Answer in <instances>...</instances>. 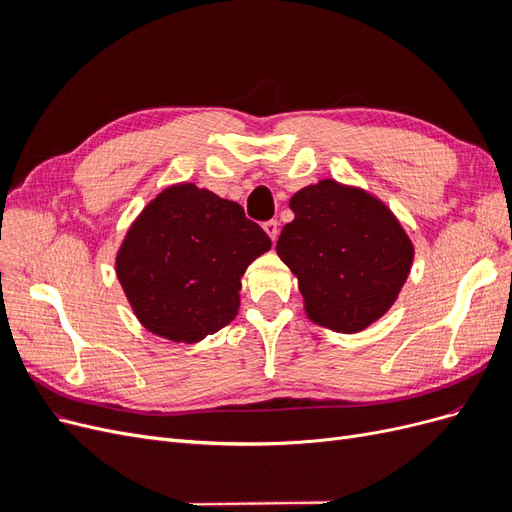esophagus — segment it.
I'll use <instances>...</instances> for the list:
<instances>
[{
  "mask_svg": "<svg viewBox=\"0 0 512 512\" xmlns=\"http://www.w3.org/2000/svg\"><path fill=\"white\" fill-rule=\"evenodd\" d=\"M262 228H265V232H267V235H269V239L275 243L277 235H280V224H277L275 220H269V222L262 224Z\"/></svg>",
  "mask_w": 512,
  "mask_h": 512,
  "instance_id": "obj_1",
  "label": "esophagus"
}]
</instances>
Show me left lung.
<instances>
[{"label": "left lung", "instance_id": "8db88e82", "mask_svg": "<svg viewBox=\"0 0 512 512\" xmlns=\"http://www.w3.org/2000/svg\"><path fill=\"white\" fill-rule=\"evenodd\" d=\"M290 209L275 250L297 277L305 316L348 335L380 320L414 262L391 207L359 185L320 179L292 194Z\"/></svg>", "mask_w": 512, "mask_h": 512}]
</instances>
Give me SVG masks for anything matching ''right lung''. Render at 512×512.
<instances>
[{
    "label": "right lung",
    "mask_w": 512,
    "mask_h": 512,
    "mask_svg": "<svg viewBox=\"0 0 512 512\" xmlns=\"http://www.w3.org/2000/svg\"><path fill=\"white\" fill-rule=\"evenodd\" d=\"M271 250L243 207L196 183L164 188L123 237L115 273L143 327L175 344H196L239 314L241 277Z\"/></svg>",
    "instance_id": "add662e5"
}]
</instances>
